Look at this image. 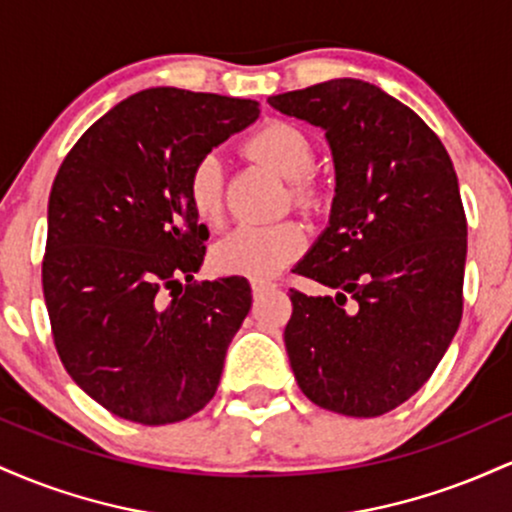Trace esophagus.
Segmentation results:
<instances>
[{
  "label": "esophagus",
  "instance_id": "esophagus-1",
  "mask_svg": "<svg viewBox=\"0 0 512 512\" xmlns=\"http://www.w3.org/2000/svg\"><path fill=\"white\" fill-rule=\"evenodd\" d=\"M274 289V284H269V281H252V296H262L264 291Z\"/></svg>",
  "mask_w": 512,
  "mask_h": 512
}]
</instances>
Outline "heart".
Returning <instances> with one entry per match:
<instances>
[{
	"mask_svg": "<svg viewBox=\"0 0 512 512\" xmlns=\"http://www.w3.org/2000/svg\"><path fill=\"white\" fill-rule=\"evenodd\" d=\"M248 151L274 168L281 178L296 182L293 202L303 209L320 204V190L303 178L315 163L308 137L289 122H267L248 139ZM187 199L199 221L219 223L223 211V173L216 154L202 156L187 178ZM308 248V233L301 223L281 221L274 226H238L214 248L211 262L223 274L248 276L252 281L274 279Z\"/></svg>",
	"mask_w": 512,
	"mask_h": 512,
	"instance_id": "b5f03b06",
	"label": "heart"
}]
</instances>
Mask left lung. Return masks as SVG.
<instances>
[{
    "instance_id": "8db88e82",
    "label": "left lung",
    "mask_w": 512,
    "mask_h": 512,
    "mask_svg": "<svg viewBox=\"0 0 512 512\" xmlns=\"http://www.w3.org/2000/svg\"><path fill=\"white\" fill-rule=\"evenodd\" d=\"M325 129L337 170L327 231L293 269L286 351L303 395L373 419L419 392L462 320L467 219L445 146L414 110L358 79L269 98Z\"/></svg>"
}]
</instances>
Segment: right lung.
Listing matches in <instances>:
<instances>
[{
  "label": "right lung",
  "mask_w": 512,
  "mask_h": 512,
  "mask_svg": "<svg viewBox=\"0 0 512 512\" xmlns=\"http://www.w3.org/2000/svg\"><path fill=\"white\" fill-rule=\"evenodd\" d=\"M257 115L245 98L146 88L93 122L57 170L43 257L52 339L74 383L120 419L175 424L219 387L252 296L243 276L195 281L209 233L187 178Z\"/></svg>",
  "instance_id": "right-lung-1"
}]
</instances>
